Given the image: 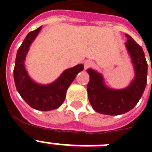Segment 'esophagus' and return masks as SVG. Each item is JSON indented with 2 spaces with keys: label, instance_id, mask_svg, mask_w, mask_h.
Listing matches in <instances>:
<instances>
[{
  "label": "esophagus",
  "instance_id": "obj_1",
  "mask_svg": "<svg viewBox=\"0 0 152 152\" xmlns=\"http://www.w3.org/2000/svg\"><path fill=\"white\" fill-rule=\"evenodd\" d=\"M93 66V62L90 60H87L85 62H84V69H88L91 67Z\"/></svg>",
  "mask_w": 152,
  "mask_h": 152
}]
</instances>
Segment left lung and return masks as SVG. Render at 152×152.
I'll return each instance as SVG.
<instances>
[{
    "mask_svg": "<svg viewBox=\"0 0 152 152\" xmlns=\"http://www.w3.org/2000/svg\"><path fill=\"white\" fill-rule=\"evenodd\" d=\"M125 46L134 65L135 78L128 88L114 90L107 88L101 74L91 69L87 70L90 76L88 94L91 105L96 112L107 115L127 113L139 102L146 88L148 63L144 50L129 34H125Z\"/></svg>",
    "mask_w": 152,
    "mask_h": 152,
    "instance_id": "8db88e82",
    "label": "left lung"
}]
</instances>
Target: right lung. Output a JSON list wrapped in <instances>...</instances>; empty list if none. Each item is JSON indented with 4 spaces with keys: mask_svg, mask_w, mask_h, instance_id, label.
Listing matches in <instances>:
<instances>
[{
    "mask_svg": "<svg viewBox=\"0 0 152 152\" xmlns=\"http://www.w3.org/2000/svg\"><path fill=\"white\" fill-rule=\"evenodd\" d=\"M42 27L31 31L24 39L19 48L14 67V81L18 92L32 108L42 111H49L61 106L69 88L76 75L83 71V64L66 69L59 78L48 85H41L34 83L28 76L24 66L26 55L31 44L36 38Z\"/></svg>",
    "mask_w": 152,
    "mask_h": 152,
    "instance_id": "obj_1",
    "label": "right lung"
}]
</instances>
